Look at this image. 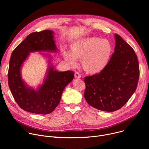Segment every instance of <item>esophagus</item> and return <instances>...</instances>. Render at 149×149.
<instances>
[{
	"mask_svg": "<svg viewBox=\"0 0 149 149\" xmlns=\"http://www.w3.org/2000/svg\"><path fill=\"white\" fill-rule=\"evenodd\" d=\"M75 78H81V75L78 72H75Z\"/></svg>",
	"mask_w": 149,
	"mask_h": 149,
	"instance_id": "34e87169",
	"label": "esophagus"
}]
</instances>
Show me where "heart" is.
<instances>
[{"mask_svg": "<svg viewBox=\"0 0 149 149\" xmlns=\"http://www.w3.org/2000/svg\"><path fill=\"white\" fill-rule=\"evenodd\" d=\"M113 46L107 39L98 37H87L78 39L71 45V52L62 51V56L71 67L81 59V65L86 73L95 75L103 72L109 64Z\"/></svg>", "mask_w": 149, "mask_h": 149, "instance_id": "b5f03b06", "label": "heart"}]
</instances>
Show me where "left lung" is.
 I'll list each match as a JSON object with an SVG mask.
<instances>
[{"label": "left lung", "mask_w": 149, "mask_h": 149, "mask_svg": "<svg viewBox=\"0 0 149 149\" xmlns=\"http://www.w3.org/2000/svg\"><path fill=\"white\" fill-rule=\"evenodd\" d=\"M109 64L101 74L86 77L84 97L98 110L112 112L121 109L136 90L139 65L133 49L117 34Z\"/></svg>", "instance_id": "8db88e82"}]
</instances>
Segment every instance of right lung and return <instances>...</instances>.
Wrapping results in <instances>:
<instances>
[{"label": "right lung", "instance_id": "add662e5", "mask_svg": "<svg viewBox=\"0 0 149 149\" xmlns=\"http://www.w3.org/2000/svg\"><path fill=\"white\" fill-rule=\"evenodd\" d=\"M36 52H58L54 31L33 32L14 49L9 62L8 84L21 109L32 113L48 114L59 104L62 92L72 81L74 73L72 71H58L53 65L52 55L40 52L48 62L47 70L42 84L36 88L29 86L23 79L21 71L30 53Z\"/></svg>", "mask_w": 149, "mask_h": 149}]
</instances>
